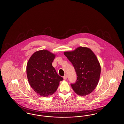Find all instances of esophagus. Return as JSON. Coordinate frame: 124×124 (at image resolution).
Returning a JSON list of instances; mask_svg holds the SVG:
<instances>
[{
    "mask_svg": "<svg viewBox=\"0 0 124 124\" xmlns=\"http://www.w3.org/2000/svg\"><path fill=\"white\" fill-rule=\"evenodd\" d=\"M63 78H64V79L65 80V79H67V76H66V75H65V76L63 77Z\"/></svg>",
    "mask_w": 124,
    "mask_h": 124,
    "instance_id": "esophagus-1",
    "label": "esophagus"
}]
</instances>
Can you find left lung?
<instances>
[{"label": "left lung", "mask_w": 124, "mask_h": 124, "mask_svg": "<svg viewBox=\"0 0 124 124\" xmlns=\"http://www.w3.org/2000/svg\"><path fill=\"white\" fill-rule=\"evenodd\" d=\"M64 54L76 72V81L71 84L73 91L80 96L91 93L98 85L101 72L100 63L94 53L88 48L79 47Z\"/></svg>", "instance_id": "obj_1"}]
</instances>
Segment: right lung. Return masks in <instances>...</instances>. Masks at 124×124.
Instances as JSON below:
<instances>
[{
	"mask_svg": "<svg viewBox=\"0 0 124 124\" xmlns=\"http://www.w3.org/2000/svg\"><path fill=\"white\" fill-rule=\"evenodd\" d=\"M55 55L46 50L37 51L30 57L26 66L28 80L38 94L48 97L57 90L63 78L52 65Z\"/></svg>",
	"mask_w": 124,
	"mask_h": 124,
	"instance_id": "1",
	"label": "right lung"
}]
</instances>
